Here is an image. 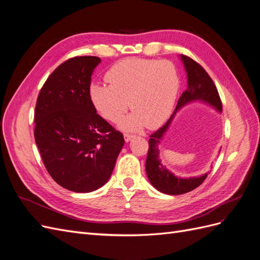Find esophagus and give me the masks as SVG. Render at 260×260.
Segmentation results:
<instances>
[{
    "mask_svg": "<svg viewBox=\"0 0 260 260\" xmlns=\"http://www.w3.org/2000/svg\"><path fill=\"white\" fill-rule=\"evenodd\" d=\"M123 138H124V141H125V142H129V141H131V140H132V138H135V136L129 135V133H124V135H123Z\"/></svg>",
    "mask_w": 260,
    "mask_h": 260,
    "instance_id": "esophagus-1",
    "label": "esophagus"
}]
</instances>
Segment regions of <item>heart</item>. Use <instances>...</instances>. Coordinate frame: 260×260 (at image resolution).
Wrapping results in <instances>:
<instances>
[{"instance_id":"b5f03b06","label":"heart","mask_w":260,"mask_h":260,"mask_svg":"<svg viewBox=\"0 0 260 260\" xmlns=\"http://www.w3.org/2000/svg\"><path fill=\"white\" fill-rule=\"evenodd\" d=\"M109 86L92 83L89 99L95 111L106 120L125 131H138L146 124L158 128L168 119L179 92V75L169 60L125 58L116 62L105 74Z\"/></svg>"}]
</instances>
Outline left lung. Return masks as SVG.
Instances as JSON below:
<instances>
[{"instance_id":"1","label":"left lung","mask_w":260,"mask_h":260,"mask_svg":"<svg viewBox=\"0 0 260 260\" xmlns=\"http://www.w3.org/2000/svg\"><path fill=\"white\" fill-rule=\"evenodd\" d=\"M180 58L183 62L186 73L187 88L180 96L175 112L169 118V120L161 128L154 132L151 139L148 140L149 148L145 162L146 175L149 182L156 190L168 195H180L193 191L194 188L204 182L208 175L204 174L200 177L181 178L175 176L165 165H162L159 157V144L168 131L176 114L185 105L198 101L211 106L219 113L222 112L221 100H220L216 85L209 75L205 72V69L185 55H180Z\"/></svg>"}]
</instances>
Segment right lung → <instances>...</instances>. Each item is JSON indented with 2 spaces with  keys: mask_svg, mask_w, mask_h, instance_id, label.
Masks as SVG:
<instances>
[{
  "mask_svg": "<svg viewBox=\"0 0 260 260\" xmlns=\"http://www.w3.org/2000/svg\"><path fill=\"white\" fill-rule=\"evenodd\" d=\"M96 56H78L60 64L39 93L35 140L55 182L69 191L89 193L111 178L124 144L91 104L89 86Z\"/></svg>",
  "mask_w": 260,
  "mask_h": 260,
  "instance_id": "right-lung-1",
  "label": "right lung"
}]
</instances>
